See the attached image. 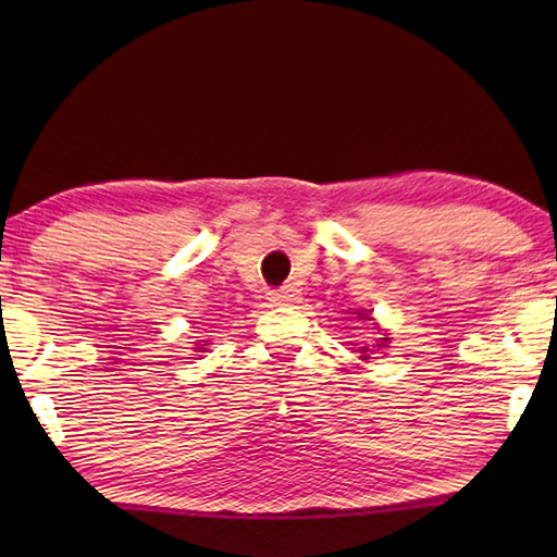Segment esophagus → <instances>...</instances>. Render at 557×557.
<instances>
[{"label":"esophagus","instance_id":"34e87169","mask_svg":"<svg viewBox=\"0 0 557 557\" xmlns=\"http://www.w3.org/2000/svg\"><path fill=\"white\" fill-rule=\"evenodd\" d=\"M270 301L275 304V306H294V304L301 301V292L297 287L287 285V287H282V289L270 292Z\"/></svg>","mask_w":557,"mask_h":557}]
</instances>
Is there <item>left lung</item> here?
<instances>
[{"mask_svg":"<svg viewBox=\"0 0 557 557\" xmlns=\"http://www.w3.org/2000/svg\"><path fill=\"white\" fill-rule=\"evenodd\" d=\"M359 315V321H373V318L369 315V313H357ZM389 337H381V345H375V347H385V342H387ZM361 354H363V357L361 359H369V347H361Z\"/></svg>","mask_w":557,"mask_h":557,"instance_id":"obj_1","label":"left lung"}]
</instances>
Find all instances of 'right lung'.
<instances>
[{
  "label": "right lung",
  "mask_w": 557,
  "mask_h": 557,
  "mask_svg": "<svg viewBox=\"0 0 557 557\" xmlns=\"http://www.w3.org/2000/svg\"><path fill=\"white\" fill-rule=\"evenodd\" d=\"M196 349H198V351H203V349H206V347H203V345H198V347H196Z\"/></svg>",
  "instance_id": "add662e5"
}]
</instances>
